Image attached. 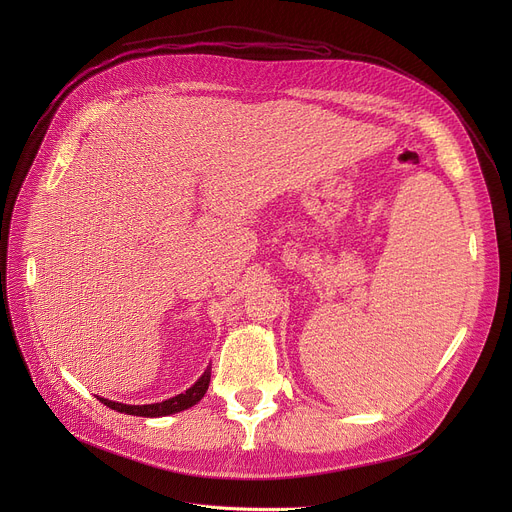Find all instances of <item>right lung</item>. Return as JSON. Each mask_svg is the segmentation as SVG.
Returning a JSON list of instances; mask_svg holds the SVG:
<instances>
[{
	"instance_id": "1",
	"label": "right lung",
	"mask_w": 512,
	"mask_h": 512,
	"mask_svg": "<svg viewBox=\"0 0 512 512\" xmlns=\"http://www.w3.org/2000/svg\"><path fill=\"white\" fill-rule=\"evenodd\" d=\"M208 383H210V367L204 371V375L186 393H180V395H176L172 399H166L162 403L123 405V403H115V401H109V399H103V397H99V401L103 405H107L109 409H115L119 413L139 415V417H162V415H172V413H178V411H184V409L196 405L204 397V393L208 391Z\"/></svg>"
}]
</instances>
